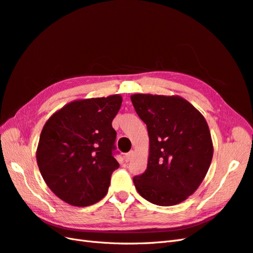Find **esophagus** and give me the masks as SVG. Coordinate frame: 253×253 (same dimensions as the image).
Masks as SVG:
<instances>
[{
    "label": "esophagus",
    "mask_w": 253,
    "mask_h": 253,
    "mask_svg": "<svg viewBox=\"0 0 253 253\" xmlns=\"http://www.w3.org/2000/svg\"><path fill=\"white\" fill-rule=\"evenodd\" d=\"M133 156H134V151H133V150H130L128 154L125 155V157H124V158H125V161H126V162L130 161L131 159L133 158Z\"/></svg>",
    "instance_id": "esophagus-1"
}]
</instances>
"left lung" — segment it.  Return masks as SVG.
<instances>
[{
	"label": "left lung",
	"mask_w": 253,
	"mask_h": 253,
	"mask_svg": "<svg viewBox=\"0 0 253 253\" xmlns=\"http://www.w3.org/2000/svg\"><path fill=\"white\" fill-rule=\"evenodd\" d=\"M132 105L149 136L147 169L133 178L136 191L157 206L182 203L210 168L213 143L204 115L178 95L133 94Z\"/></svg>",
	"instance_id": "left-lung-1"
}]
</instances>
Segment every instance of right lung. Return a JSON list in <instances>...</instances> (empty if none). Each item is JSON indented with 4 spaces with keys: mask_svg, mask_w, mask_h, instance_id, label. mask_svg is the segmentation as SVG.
I'll use <instances>...</instances> for the list:
<instances>
[{
    "mask_svg": "<svg viewBox=\"0 0 253 253\" xmlns=\"http://www.w3.org/2000/svg\"><path fill=\"white\" fill-rule=\"evenodd\" d=\"M122 96L77 99L50 117L40 134L38 168L57 197L75 207H88L103 199L113 170L117 132L112 121Z\"/></svg>",
    "mask_w": 253,
    "mask_h": 253,
    "instance_id": "add662e5",
    "label": "right lung"
}]
</instances>
